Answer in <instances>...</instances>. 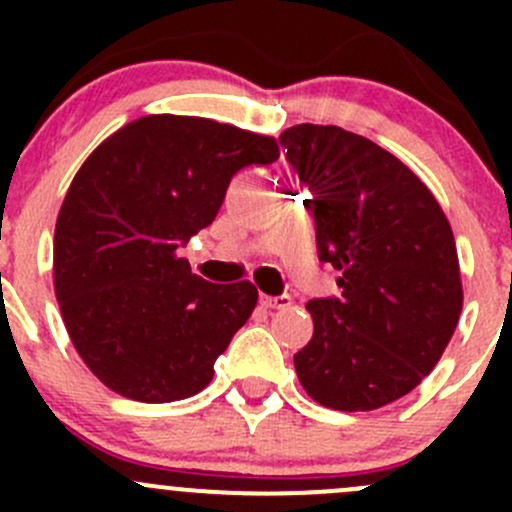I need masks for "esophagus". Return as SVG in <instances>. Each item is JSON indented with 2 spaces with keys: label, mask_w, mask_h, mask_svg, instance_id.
Instances as JSON below:
<instances>
[{
  "label": "esophagus",
  "mask_w": 512,
  "mask_h": 512,
  "mask_svg": "<svg viewBox=\"0 0 512 512\" xmlns=\"http://www.w3.org/2000/svg\"><path fill=\"white\" fill-rule=\"evenodd\" d=\"M260 302L270 309H289L292 307V297L289 294H280V297H270V294H262Z\"/></svg>",
  "instance_id": "1"
}]
</instances>
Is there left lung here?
<instances>
[{
  "label": "left lung",
  "instance_id": "obj_1",
  "mask_svg": "<svg viewBox=\"0 0 512 512\" xmlns=\"http://www.w3.org/2000/svg\"><path fill=\"white\" fill-rule=\"evenodd\" d=\"M280 141L314 195L319 260L342 287L307 302L314 334L294 354L299 384L327 409H381L431 374L456 332L453 230L426 183L369 138L299 123Z\"/></svg>",
  "mask_w": 512,
  "mask_h": 512
}]
</instances>
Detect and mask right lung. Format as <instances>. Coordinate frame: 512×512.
Here are the masks:
<instances>
[{"instance_id": "obj_1", "label": "right lung", "mask_w": 512, "mask_h": 512, "mask_svg": "<svg viewBox=\"0 0 512 512\" xmlns=\"http://www.w3.org/2000/svg\"><path fill=\"white\" fill-rule=\"evenodd\" d=\"M277 158L272 136L151 113L84 160L56 218L54 292L71 344L101 384L168 404L213 381L257 287L205 282L178 250L213 223L237 170Z\"/></svg>"}]
</instances>
